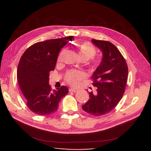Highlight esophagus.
<instances>
[{
  "label": "esophagus",
  "mask_w": 151,
  "mask_h": 151,
  "mask_svg": "<svg viewBox=\"0 0 151 151\" xmlns=\"http://www.w3.org/2000/svg\"><path fill=\"white\" fill-rule=\"evenodd\" d=\"M69 91L70 92H74V93H76L77 90L76 89H74V88H70L69 89Z\"/></svg>",
  "instance_id": "obj_1"
}]
</instances>
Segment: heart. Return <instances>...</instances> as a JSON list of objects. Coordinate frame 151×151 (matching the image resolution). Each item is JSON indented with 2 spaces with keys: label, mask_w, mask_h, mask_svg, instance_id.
I'll use <instances>...</instances> for the list:
<instances>
[{
  "label": "heart",
  "mask_w": 151,
  "mask_h": 151,
  "mask_svg": "<svg viewBox=\"0 0 151 151\" xmlns=\"http://www.w3.org/2000/svg\"><path fill=\"white\" fill-rule=\"evenodd\" d=\"M77 52L81 59H86L87 60L92 58L96 55V50L93 45L89 43H84L80 45L77 47ZM65 50H63L58 57V60H60ZM85 77V74L82 71L73 70L68 72L66 76V81L72 86H77L79 81Z\"/></svg>",
  "instance_id": "obj_1"
}]
</instances>
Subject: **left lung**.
<instances>
[{
    "mask_svg": "<svg viewBox=\"0 0 151 151\" xmlns=\"http://www.w3.org/2000/svg\"><path fill=\"white\" fill-rule=\"evenodd\" d=\"M91 42L101 50L103 55L92 76L96 92L89 93V99L82 108L90 115L98 116L110 112L121 100L127 81L128 67L113 43L95 39Z\"/></svg>",
    "mask_w": 151,
    "mask_h": 151,
    "instance_id": "left-lung-1",
    "label": "left lung"
}]
</instances>
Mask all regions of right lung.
<instances>
[{"label":"right lung","instance_id":"add662e5","mask_svg":"<svg viewBox=\"0 0 151 151\" xmlns=\"http://www.w3.org/2000/svg\"><path fill=\"white\" fill-rule=\"evenodd\" d=\"M74 36L48 40L36 43L22 55L17 70L18 84L27 106L40 115L56 112L61 99L68 93L66 86L52 89L49 73L54 70L60 50L72 41Z\"/></svg>","mask_w":151,"mask_h":151}]
</instances>
